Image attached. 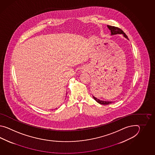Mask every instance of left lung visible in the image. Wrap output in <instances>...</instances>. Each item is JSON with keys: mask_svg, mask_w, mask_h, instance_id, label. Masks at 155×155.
<instances>
[{"mask_svg": "<svg viewBox=\"0 0 155 155\" xmlns=\"http://www.w3.org/2000/svg\"><path fill=\"white\" fill-rule=\"evenodd\" d=\"M107 27L109 28V30L111 31V35H116V34H123V36L126 38L127 39L129 40L128 37L126 35L125 33H124L122 30L120 29L117 27H115V26H110V25H107ZM93 98L96 101L102 104V105H109L110 104H112V101H102V100H100L99 99L96 98L95 97H94V96Z\"/></svg>", "mask_w": 155, "mask_h": 155, "instance_id": "left-lung-1", "label": "left lung"}]
</instances>
